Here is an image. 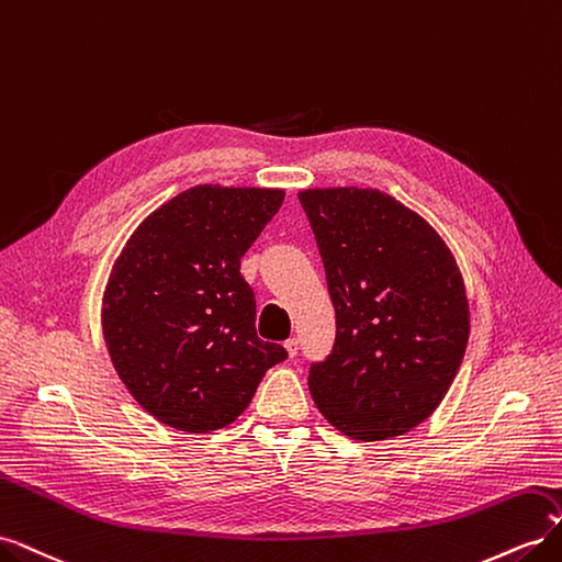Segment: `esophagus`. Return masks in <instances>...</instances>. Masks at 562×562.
Listing matches in <instances>:
<instances>
[{
	"mask_svg": "<svg viewBox=\"0 0 562 562\" xmlns=\"http://www.w3.org/2000/svg\"><path fill=\"white\" fill-rule=\"evenodd\" d=\"M297 349H300V339H297V337L285 339V351H288V356H291V359H295Z\"/></svg>",
	"mask_w": 562,
	"mask_h": 562,
	"instance_id": "1",
	"label": "esophagus"
}]
</instances>
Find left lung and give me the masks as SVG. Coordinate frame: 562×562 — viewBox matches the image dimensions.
Segmentation results:
<instances>
[{"instance_id":"left-lung-1","label":"left lung","mask_w":562,"mask_h":562,"mask_svg":"<svg viewBox=\"0 0 562 562\" xmlns=\"http://www.w3.org/2000/svg\"><path fill=\"white\" fill-rule=\"evenodd\" d=\"M335 307V345L312 363L321 415L356 440L427 419L462 366L469 300L438 232L380 190H302Z\"/></svg>"}]
</instances>
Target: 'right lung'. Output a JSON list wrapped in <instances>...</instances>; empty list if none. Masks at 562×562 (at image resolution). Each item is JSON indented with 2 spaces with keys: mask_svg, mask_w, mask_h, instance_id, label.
<instances>
[{
  "mask_svg": "<svg viewBox=\"0 0 562 562\" xmlns=\"http://www.w3.org/2000/svg\"><path fill=\"white\" fill-rule=\"evenodd\" d=\"M267 187L196 184L131 234L103 295L119 380L166 427L211 434L239 417L265 372L288 359L255 330L241 258L281 209Z\"/></svg>",
  "mask_w": 562,
  "mask_h": 562,
  "instance_id": "right-lung-1",
  "label": "right lung"
}]
</instances>
